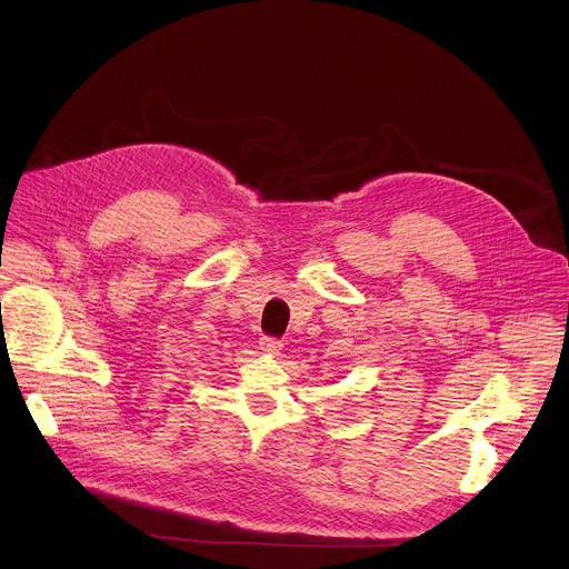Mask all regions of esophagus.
<instances>
[{
    "label": "esophagus",
    "instance_id": "34e87169",
    "mask_svg": "<svg viewBox=\"0 0 569 569\" xmlns=\"http://www.w3.org/2000/svg\"><path fill=\"white\" fill-rule=\"evenodd\" d=\"M259 349L263 351V353H268V356H277L279 351H281V342L279 340H274V338H261V342H259Z\"/></svg>",
    "mask_w": 569,
    "mask_h": 569
}]
</instances>
